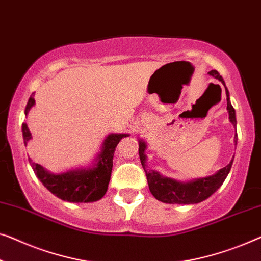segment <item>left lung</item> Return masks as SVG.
Instances as JSON below:
<instances>
[{
  "label": "left lung",
  "instance_id": "1",
  "mask_svg": "<svg viewBox=\"0 0 261 261\" xmlns=\"http://www.w3.org/2000/svg\"><path fill=\"white\" fill-rule=\"evenodd\" d=\"M210 75H212L215 79H218L219 81H221L226 88L224 79L220 76V74L217 70H211ZM217 87L219 86L217 85ZM226 96H227V109L229 113V119H231V122L234 126H237L236 111H234L233 106L229 102V94L227 88H226ZM238 135L234 137L236 145ZM145 149V142L139 141V155L140 160H141L143 171L146 173L149 191L154 195V198L166 203H185V205H190V203L201 202L207 198H210L221 186L222 182H224L226 176L228 175L229 171H231L233 164L232 160L226 167L221 168L220 171L215 173L212 176L196 179L190 181V182H180V181L169 179V177L161 176L158 172L152 171V169H149V171L146 169Z\"/></svg>",
  "mask_w": 261,
  "mask_h": 261
}]
</instances>
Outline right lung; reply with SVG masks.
<instances>
[{
  "instance_id": "1",
  "label": "right lung",
  "mask_w": 261,
  "mask_h": 261,
  "mask_svg": "<svg viewBox=\"0 0 261 261\" xmlns=\"http://www.w3.org/2000/svg\"><path fill=\"white\" fill-rule=\"evenodd\" d=\"M34 103H35V100H34L33 93L25 106V115L28 114L29 109L33 107ZM22 133H23L24 145L27 146V142L32 139V133L25 122L22 123ZM126 137H128V134L108 135L103 142L102 150L97 155V162L93 168L69 171L55 175L44 171L42 166L33 162L32 159H29V162L44 187H47V190L58 198L69 202L96 201L102 198L107 192L109 180H111L115 147L118 146L120 140Z\"/></svg>"
}]
</instances>
